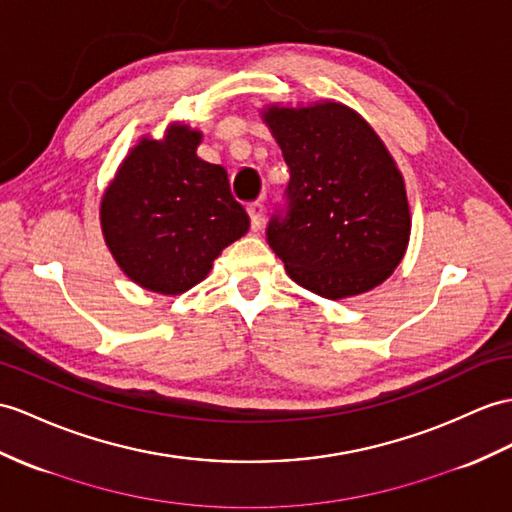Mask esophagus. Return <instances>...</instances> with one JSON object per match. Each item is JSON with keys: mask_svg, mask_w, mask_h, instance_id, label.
<instances>
[{"mask_svg": "<svg viewBox=\"0 0 512 512\" xmlns=\"http://www.w3.org/2000/svg\"><path fill=\"white\" fill-rule=\"evenodd\" d=\"M247 213H249V221H252V230H260L263 226V219H265V206L263 202H254L247 206Z\"/></svg>", "mask_w": 512, "mask_h": 512, "instance_id": "esophagus-1", "label": "esophagus"}]
</instances>
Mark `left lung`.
<instances>
[{
	"mask_svg": "<svg viewBox=\"0 0 512 512\" xmlns=\"http://www.w3.org/2000/svg\"><path fill=\"white\" fill-rule=\"evenodd\" d=\"M263 119L291 180L267 226L291 280L328 299L376 289L410 239L404 178L356 110L339 102L267 106Z\"/></svg>",
	"mask_w": 512,
	"mask_h": 512,
	"instance_id": "8db88e82",
	"label": "left lung"
}]
</instances>
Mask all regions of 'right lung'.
<instances>
[{
  "label": "right lung",
  "instance_id": "right-lung-1",
  "mask_svg": "<svg viewBox=\"0 0 512 512\" xmlns=\"http://www.w3.org/2000/svg\"><path fill=\"white\" fill-rule=\"evenodd\" d=\"M202 132L184 123L165 139L143 136L121 162L99 208L112 258L147 291L180 295L249 230L228 173L197 156Z\"/></svg>",
  "mask_w": 512,
  "mask_h": 512
}]
</instances>
